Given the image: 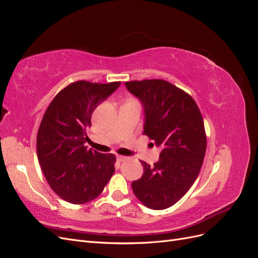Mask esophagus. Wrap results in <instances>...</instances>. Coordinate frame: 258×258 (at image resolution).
<instances>
[{
	"label": "esophagus",
	"instance_id": "34e87169",
	"mask_svg": "<svg viewBox=\"0 0 258 258\" xmlns=\"http://www.w3.org/2000/svg\"><path fill=\"white\" fill-rule=\"evenodd\" d=\"M116 159H117V161H118V162H121L123 160H126L127 157H124V156H121V155H117L116 156Z\"/></svg>",
	"mask_w": 258,
	"mask_h": 258
}]
</instances>
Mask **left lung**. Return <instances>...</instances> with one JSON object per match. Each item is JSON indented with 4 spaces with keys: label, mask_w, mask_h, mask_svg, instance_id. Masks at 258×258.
Returning a JSON list of instances; mask_svg holds the SVG:
<instances>
[{
    "label": "left lung",
    "mask_w": 258,
    "mask_h": 258,
    "mask_svg": "<svg viewBox=\"0 0 258 258\" xmlns=\"http://www.w3.org/2000/svg\"><path fill=\"white\" fill-rule=\"evenodd\" d=\"M124 86L143 105V135L162 148L154 166L141 160L144 172L132 182V190L147 208H170L199 174L207 148L204 119L195 100L169 82L134 81Z\"/></svg>",
    "instance_id": "left-lung-1"
}]
</instances>
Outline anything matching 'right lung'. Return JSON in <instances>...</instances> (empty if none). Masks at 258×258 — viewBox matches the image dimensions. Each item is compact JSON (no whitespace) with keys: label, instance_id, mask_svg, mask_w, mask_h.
I'll use <instances>...</instances> for the list:
<instances>
[{"label":"right lung","instance_id":"obj_1","mask_svg":"<svg viewBox=\"0 0 258 258\" xmlns=\"http://www.w3.org/2000/svg\"><path fill=\"white\" fill-rule=\"evenodd\" d=\"M119 86L120 82L72 83L44 114L36 138L38 163L51 189L70 204L96 199L114 173L115 156L88 148L86 142L93 111Z\"/></svg>","mask_w":258,"mask_h":258}]
</instances>
